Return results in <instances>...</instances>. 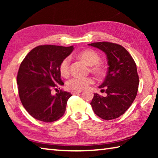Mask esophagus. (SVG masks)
Returning <instances> with one entry per match:
<instances>
[{
  "mask_svg": "<svg viewBox=\"0 0 158 158\" xmlns=\"http://www.w3.org/2000/svg\"><path fill=\"white\" fill-rule=\"evenodd\" d=\"M82 92V90H79V91H72L71 92V93L73 95H76V94H79V93H81Z\"/></svg>",
  "mask_w": 158,
  "mask_h": 158,
  "instance_id": "esophagus-1",
  "label": "esophagus"
}]
</instances>
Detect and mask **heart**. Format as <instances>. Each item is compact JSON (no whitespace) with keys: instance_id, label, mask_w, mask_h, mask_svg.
<instances>
[{"instance_id":"b5f03b06","label":"heart","mask_w":158,"mask_h":158,"mask_svg":"<svg viewBox=\"0 0 158 158\" xmlns=\"http://www.w3.org/2000/svg\"><path fill=\"white\" fill-rule=\"evenodd\" d=\"M79 57L90 66H92L91 70L98 75L103 73V68L99 64L100 56L98 53L92 49H86L79 53ZM69 63L70 58H65L61 61L59 65V72L63 77H68L69 73ZM93 78L90 77H73L67 82V87L74 91H79L86 89L90 84L93 83Z\"/></svg>"}]
</instances>
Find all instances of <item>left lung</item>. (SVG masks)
<instances>
[{"instance_id": "1", "label": "left lung", "mask_w": 158, "mask_h": 158, "mask_svg": "<svg viewBox=\"0 0 158 158\" xmlns=\"http://www.w3.org/2000/svg\"><path fill=\"white\" fill-rule=\"evenodd\" d=\"M89 45L105 53L109 65L105 81L99 86L106 96L101 97L94 93L90 105L101 118L107 121L117 118L127 110L137 96V65L129 52L121 45L108 42Z\"/></svg>"}]
</instances>
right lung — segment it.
I'll return each mask as SVG.
<instances>
[{
    "label": "right lung",
    "instance_id": "add662e5",
    "mask_svg": "<svg viewBox=\"0 0 158 158\" xmlns=\"http://www.w3.org/2000/svg\"><path fill=\"white\" fill-rule=\"evenodd\" d=\"M74 49L56 45L35 47L21 62L17 81L21 103L28 114L38 121L51 123L63 116L70 93L56 90L64 83L59 65Z\"/></svg>",
    "mask_w": 158,
    "mask_h": 158
}]
</instances>
